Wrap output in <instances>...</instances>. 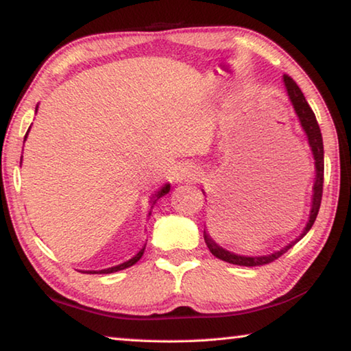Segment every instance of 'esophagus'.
<instances>
[{"mask_svg":"<svg viewBox=\"0 0 351 351\" xmlns=\"http://www.w3.org/2000/svg\"><path fill=\"white\" fill-rule=\"evenodd\" d=\"M195 176H197V173H195V170L189 169V167H181L180 170H178V173H176V181H180V182L192 181V180H195Z\"/></svg>","mask_w":351,"mask_h":351,"instance_id":"obj_1","label":"esophagus"}]
</instances>
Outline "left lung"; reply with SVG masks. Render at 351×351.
I'll use <instances>...</instances> for the list:
<instances>
[{
    "label": "left lung",
    "mask_w": 351,
    "mask_h": 351,
    "mask_svg": "<svg viewBox=\"0 0 351 351\" xmlns=\"http://www.w3.org/2000/svg\"><path fill=\"white\" fill-rule=\"evenodd\" d=\"M283 83L285 88H287L288 99L291 100V105L299 119L300 127L304 130L308 139V145L311 148L313 158H314V169H316V176H314V184H313V195H311V209H310V217H308L306 226L302 230V234L297 237L294 241H291L289 245L282 247L280 251H276L272 254L266 255H240L235 252H230L228 249H224L218 245V243L212 239L207 230H204V241L209 251L215 255L217 258L228 261V263L239 265V266H261L268 265L271 261L277 260L280 255H283L288 249L293 247L297 241H300L304 237L308 234V230L311 229V226L316 221V217L319 213L320 201H322V189H324V142H322V133H320L319 123L316 121V116L311 110V106L308 105L304 93L300 91V88L297 86V83L291 79L288 75H283ZM204 193V192H203Z\"/></svg>",
    "instance_id": "1"
}]
</instances>
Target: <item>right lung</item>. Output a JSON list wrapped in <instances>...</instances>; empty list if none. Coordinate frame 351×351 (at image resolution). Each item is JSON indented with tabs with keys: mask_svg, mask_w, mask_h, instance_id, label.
<instances>
[{
	"mask_svg": "<svg viewBox=\"0 0 351 351\" xmlns=\"http://www.w3.org/2000/svg\"><path fill=\"white\" fill-rule=\"evenodd\" d=\"M38 110V105H37V108H35V111ZM27 133H29V130H27ZM27 133H26V136H25V141H26V138H27ZM23 158V156H21ZM170 192V184H164V186L158 190L156 193H154V197H153V199H152V207L156 204V201L159 199V198H162L164 195H167ZM150 215H152V212H150ZM144 251H145V245L141 247V251L134 255V257H132L130 260H127V261H123V263H121V265H116V266H111V268H106V269H100V271H80V272H88V274H111V272H117V271H122V269H125V268H130V266H133L134 263H138V261L141 260V257L142 255H144Z\"/></svg>",
	"mask_w": 351,
	"mask_h": 351,
	"instance_id": "add662e5",
	"label": "right lung"
}]
</instances>
